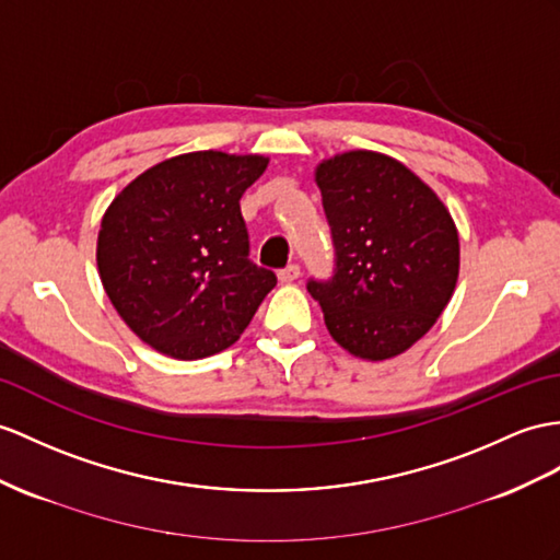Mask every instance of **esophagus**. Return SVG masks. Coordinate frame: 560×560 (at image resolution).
Here are the masks:
<instances>
[{"label":"esophagus","instance_id":"1","mask_svg":"<svg viewBox=\"0 0 560 560\" xmlns=\"http://www.w3.org/2000/svg\"><path fill=\"white\" fill-rule=\"evenodd\" d=\"M299 276H302V270H299V266H296V264H292V266H288V268H284V270H280V272H278L280 282H284V284L296 282V280H299Z\"/></svg>","mask_w":560,"mask_h":560}]
</instances>
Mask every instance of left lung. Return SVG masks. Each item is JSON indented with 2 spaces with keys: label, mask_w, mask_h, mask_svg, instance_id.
<instances>
[{
  "label": "left lung",
  "mask_w": 560,
  "mask_h": 560,
  "mask_svg": "<svg viewBox=\"0 0 560 560\" xmlns=\"http://www.w3.org/2000/svg\"><path fill=\"white\" fill-rule=\"evenodd\" d=\"M316 183L337 249L335 278L308 282L327 332L357 359L399 357L454 296V218L411 168L371 149L323 159Z\"/></svg>",
  "instance_id": "left-lung-1"
}]
</instances>
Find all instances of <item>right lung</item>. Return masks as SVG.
<instances>
[{"instance_id": "add662e5", "label": "right lung", "mask_w": 560, "mask_h": 560, "mask_svg": "<svg viewBox=\"0 0 560 560\" xmlns=\"http://www.w3.org/2000/svg\"><path fill=\"white\" fill-rule=\"evenodd\" d=\"M261 154L189 152L147 168L108 203L97 270L108 302L144 345L197 361L233 347L276 288L254 266L240 213Z\"/></svg>"}]
</instances>
